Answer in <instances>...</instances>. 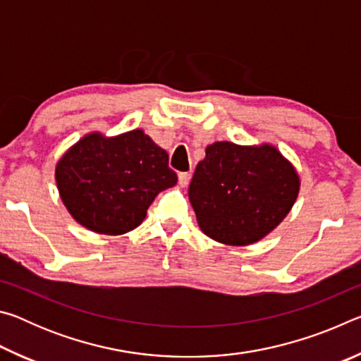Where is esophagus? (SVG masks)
<instances>
[{
    "label": "esophagus",
    "instance_id": "1",
    "mask_svg": "<svg viewBox=\"0 0 361 361\" xmlns=\"http://www.w3.org/2000/svg\"><path fill=\"white\" fill-rule=\"evenodd\" d=\"M189 181H191V173L185 172V173H180V175H178V183H180V186L186 188V186L189 185Z\"/></svg>",
    "mask_w": 361,
    "mask_h": 361
}]
</instances>
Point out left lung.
<instances>
[{"label": "left lung", "mask_w": 361, "mask_h": 361, "mask_svg": "<svg viewBox=\"0 0 361 361\" xmlns=\"http://www.w3.org/2000/svg\"><path fill=\"white\" fill-rule=\"evenodd\" d=\"M299 175L276 146L215 142L195 167L189 200L199 228L224 245H252L288 215Z\"/></svg>", "instance_id": "1"}]
</instances>
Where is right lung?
<instances>
[{"label": "right lung", "instance_id": "add662e5", "mask_svg": "<svg viewBox=\"0 0 361 361\" xmlns=\"http://www.w3.org/2000/svg\"><path fill=\"white\" fill-rule=\"evenodd\" d=\"M56 181L79 224L121 235L142 224L156 195L178 178L169 169L167 151L137 129L116 137L87 133L60 157Z\"/></svg>", "mask_w": 361, "mask_h": 361}]
</instances>
